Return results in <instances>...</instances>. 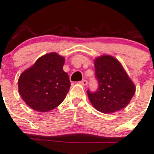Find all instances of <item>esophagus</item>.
I'll use <instances>...</instances> for the list:
<instances>
[{
    "label": "esophagus",
    "instance_id": "34e87169",
    "mask_svg": "<svg viewBox=\"0 0 154 154\" xmlns=\"http://www.w3.org/2000/svg\"><path fill=\"white\" fill-rule=\"evenodd\" d=\"M79 83L81 85H88V81L85 79H84V80H82V81L80 82Z\"/></svg>",
    "mask_w": 154,
    "mask_h": 154
}]
</instances>
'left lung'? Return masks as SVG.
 I'll return each instance as SVG.
<instances>
[{
  "label": "left lung",
  "mask_w": 154,
  "mask_h": 154,
  "mask_svg": "<svg viewBox=\"0 0 154 154\" xmlns=\"http://www.w3.org/2000/svg\"><path fill=\"white\" fill-rule=\"evenodd\" d=\"M94 64L99 86L96 92L87 91L91 104L104 114L123 109L134 95V83L114 56L101 55L94 59Z\"/></svg>",
  "instance_id": "obj_1"
}]
</instances>
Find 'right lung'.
I'll use <instances>...</instances> for the list:
<instances>
[{"label":"right lung","instance_id":"add662e5","mask_svg":"<svg viewBox=\"0 0 154 154\" xmlns=\"http://www.w3.org/2000/svg\"><path fill=\"white\" fill-rule=\"evenodd\" d=\"M64 63L63 56L49 53L21 73L18 91L29 108L47 112L63 102L71 86L69 75L63 71Z\"/></svg>","mask_w":154,"mask_h":154}]
</instances>
